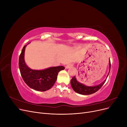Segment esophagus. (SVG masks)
I'll return each instance as SVG.
<instances>
[{
  "label": "esophagus",
  "instance_id": "esophagus-1",
  "mask_svg": "<svg viewBox=\"0 0 127 127\" xmlns=\"http://www.w3.org/2000/svg\"><path fill=\"white\" fill-rule=\"evenodd\" d=\"M72 66V65L71 64H67V66H66V68H67V69L70 68H71Z\"/></svg>",
  "mask_w": 127,
  "mask_h": 127
}]
</instances>
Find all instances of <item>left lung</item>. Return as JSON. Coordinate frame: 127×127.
Wrapping results in <instances>:
<instances>
[{
  "mask_svg": "<svg viewBox=\"0 0 127 127\" xmlns=\"http://www.w3.org/2000/svg\"><path fill=\"white\" fill-rule=\"evenodd\" d=\"M109 66H110V69L111 68V62L110 60V64H109ZM110 72V71H109ZM109 74V73L107 76H108ZM105 79L104 81L101 84H99L98 85L95 86H87L83 85V84L77 82V80L75 78V76L74 77H73L71 79L70 83H71V85L72 88V89L74 90L76 92H77V93H79L80 94H82V95H90L93 94L95 92H96L97 91H98L100 88L102 87V86L104 85V84L105 83Z\"/></svg>",
  "mask_w": 127,
  "mask_h": 127,
  "instance_id": "8db88e82",
  "label": "left lung"
}]
</instances>
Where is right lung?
Masks as SVG:
<instances>
[{
	"label": "right lung",
	"instance_id": "right-lung-1",
	"mask_svg": "<svg viewBox=\"0 0 127 127\" xmlns=\"http://www.w3.org/2000/svg\"><path fill=\"white\" fill-rule=\"evenodd\" d=\"M26 45L23 48L19 57L18 66L24 82L30 88L37 91H47L54 85L58 72L64 70V66L52 67L44 70H33L26 66L24 61V52Z\"/></svg>",
	"mask_w": 127,
	"mask_h": 127
}]
</instances>
